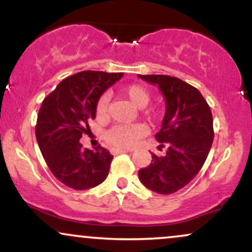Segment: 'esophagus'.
<instances>
[{
	"label": "esophagus",
	"instance_id": "34e87169",
	"mask_svg": "<svg viewBox=\"0 0 252 252\" xmlns=\"http://www.w3.org/2000/svg\"><path fill=\"white\" fill-rule=\"evenodd\" d=\"M132 152V150H129V149H111V153L112 154H122V153H130Z\"/></svg>",
	"mask_w": 252,
	"mask_h": 252
}]
</instances>
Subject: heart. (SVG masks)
I'll use <instances>...</instances> for the list:
<instances>
[{
  "mask_svg": "<svg viewBox=\"0 0 252 252\" xmlns=\"http://www.w3.org/2000/svg\"><path fill=\"white\" fill-rule=\"evenodd\" d=\"M122 94L131 102L136 108L143 109L148 105L150 102V94L143 86L141 85H128L122 89ZM109 97L108 94H102L98 98L96 104V115L97 117L102 118L106 115L108 111ZM149 118H155L156 112H148ZM144 135L143 126L134 124V126H111L104 135V138L108 142L109 146L118 149L131 148L137 143V141Z\"/></svg>",
  "mask_w": 252,
  "mask_h": 252,
  "instance_id": "obj_1",
  "label": "heart"
}]
</instances>
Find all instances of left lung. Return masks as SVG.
<instances>
[{
    "mask_svg": "<svg viewBox=\"0 0 252 252\" xmlns=\"http://www.w3.org/2000/svg\"><path fill=\"white\" fill-rule=\"evenodd\" d=\"M138 77L163 94L166 112L155 137L161 147H168L164 156L152 154V163L138 170V178L153 192L172 194L189 184L206 161L215 137L212 112L199 90L179 78Z\"/></svg>",
    "mask_w": 252,
    "mask_h": 252,
    "instance_id": "obj_1",
    "label": "left lung"
}]
</instances>
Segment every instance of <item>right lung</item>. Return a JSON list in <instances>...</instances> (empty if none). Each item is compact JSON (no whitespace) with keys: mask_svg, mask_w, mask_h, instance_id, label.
I'll return each instance as SVG.
<instances>
[{"mask_svg":"<svg viewBox=\"0 0 252 252\" xmlns=\"http://www.w3.org/2000/svg\"><path fill=\"white\" fill-rule=\"evenodd\" d=\"M123 73L83 71L58 84L43 99L37 114L35 136L43 158L53 175L70 189L96 187L109 174L114 156L98 146L83 149L79 143L96 117L98 98Z\"/></svg>","mask_w":252,"mask_h":252,"instance_id":"right-lung-1","label":"right lung"}]
</instances>
